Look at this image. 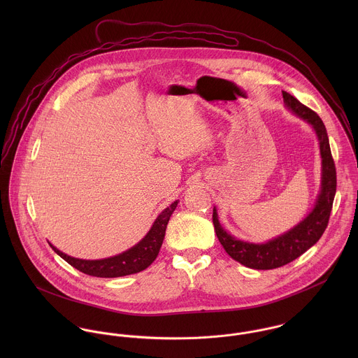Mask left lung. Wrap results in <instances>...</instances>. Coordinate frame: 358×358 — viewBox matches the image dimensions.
<instances>
[{
	"instance_id": "left-lung-1",
	"label": "left lung",
	"mask_w": 358,
	"mask_h": 358,
	"mask_svg": "<svg viewBox=\"0 0 358 358\" xmlns=\"http://www.w3.org/2000/svg\"><path fill=\"white\" fill-rule=\"evenodd\" d=\"M282 98L285 106L298 117L307 121L320 142V153H321V190L317 197L315 206L307 215L306 217L292 227L289 231L264 243L254 244L248 241L238 240L229 234L219 223L216 208H213V226L216 236L223 245L224 251L231 256L234 260L241 264L256 268V270H270L281 267L296 257L305 254L308 248H311L322 236L328 226L329 215L332 210V204L336 193V169L335 162L331 154L329 141L327 135V129L321 118L308 108L305 104L294 98L291 94L282 91Z\"/></svg>"
}]
</instances>
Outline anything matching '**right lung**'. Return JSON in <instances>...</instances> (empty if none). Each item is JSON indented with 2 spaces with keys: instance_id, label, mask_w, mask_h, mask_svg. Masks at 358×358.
Masks as SVG:
<instances>
[{
  "instance_id": "obj_1",
  "label": "right lung",
  "mask_w": 358,
  "mask_h": 358,
  "mask_svg": "<svg viewBox=\"0 0 358 358\" xmlns=\"http://www.w3.org/2000/svg\"><path fill=\"white\" fill-rule=\"evenodd\" d=\"M179 201H173L168 208H165L154 220L152 229L149 233L131 250L120 254V255L99 259V260H85V259H77L71 256L63 254L57 248H55L52 244V250L64 259L69 264L76 267L77 270L94 275V277H102V278H114V277H122L139 273L145 268H148L154 262V259L158 255L159 248L162 245L166 224L169 222L171 215L176 209Z\"/></svg>"
}]
</instances>
